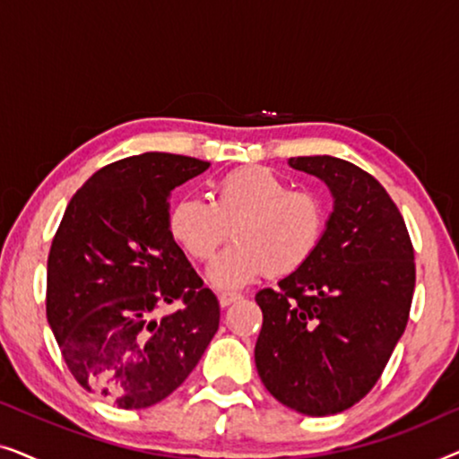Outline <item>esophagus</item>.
<instances>
[{
    "mask_svg": "<svg viewBox=\"0 0 459 459\" xmlns=\"http://www.w3.org/2000/svg\"><path fill=\"white\" fill-rule=\"evenodd\" d=\"M236 300H240V294H236V292H221V294H219V305H221V307H230L231 303H236Z\"/></svg>",
    "mask_w": 459,
    "mask_h": 459,
    "instance_id": "1",
    "label": "esophagus"
}]
</instances>
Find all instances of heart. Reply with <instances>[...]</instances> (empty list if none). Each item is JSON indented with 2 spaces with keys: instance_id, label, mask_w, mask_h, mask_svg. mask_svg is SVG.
I'll list each match as a JSON object with an SVG mask.
<instances>
[{
  "instance_id": "obj_1",
  "label": "heart",
  "mask_w": 459,
  "mask_h": 459,
  "mask_svg": "<svg viewBox=\"0 0 459 459\" xmlns=\"http://www.w3.org/2000/svg\"><path fill=\"white\" fill-rule=\"evenodd\" d=\"M330 211L311 190L290 184L269 167H242L212 184L209 200L186 196L169 211V231L194 261H211L234 231L230 247L209 269L215 286L238 288L261 275L286 278L309 265L322 248Z\"/></svg>"
}]
</instances>
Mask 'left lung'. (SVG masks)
<instances>
[{"mask_svg": "<svg viewBox=\"0 0 459 459\" xmlns=\"http://www.w3.org/2000/svg\"><path fill=\"white\" fill-rule=\"evenodd\" d=\"M288 162L328 184L334 211L309 265L256 292L255 363L280 403L332 416L372 391L403 334L413 247L397 204L368 171L336 156Z\"/></svg>", "mask_w": 459, "mask_h": 459, "instance_id": "8db88e82", "label": "left lung"}]
</instances>
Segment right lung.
Instances as JSON below:
<instances>
[{
    "label": "right lung",
    "instance_id": "obj_1",
    "mask_svg": "<svg viewBox=\"0 0 459 459\" xmlns=\"http://www.w3.org/2000/svg\"><path fill=\"white\" fill-rule=\"evenodd\" d=\"M211 162L146 152L74 192L48 256V322L85 391L142 410L184 382L219 328V303L169 231V196ZM182 309L156 320L162 304Z\"/></svg>",
    "mask_w": 459,
    "mask_h": 459
}]
</instances>
